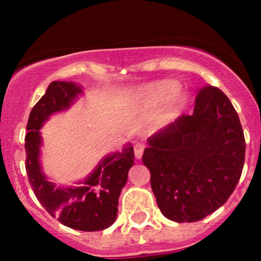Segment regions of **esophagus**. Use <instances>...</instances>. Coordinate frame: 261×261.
<instances>
[{
	"label": "esophagus",
	"instance_id": "1",
	"mask_svg": "<svg viewBox=\"0 0 261 261\" xmlns=\"http://www.w3.org/2000/svg\"><path fill=\"white\" fill-rule=\"evenodd\" d=\"M134 151L135 157H136L137 160H140V158L142 157L143 151H145V145H143V143H136V145L134 146Z\"/></svg>",
	"mask_w": 261,
	"mask_h": 261
}]
</instances>
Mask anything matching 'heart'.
<instances>
[{"instance_id":"b5f03b06","label":"heart","mask_w":261,"mask_h":261,"mask_svg":"<svg viewBox=\"0 0 261 261\" xmlns=\"http://www.w3.org/2000/svg\"><path fill=\"white\" fill-rule=\"evenodd\" d=\"M179 91V83L173 80H163L143 87L139 92L141 104L147 107H160L172 99ZM188 95L185 93L175 95L169 109L163 115V121H169L178 114L179 110L187 103Z\"/></svg>"}]
</instances>
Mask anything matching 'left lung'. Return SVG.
Listing matches in <instances>:
<instances>
[{"mask_svg":"<svg viewBox=\"0 0 261 261\" xmlns=\"http://www.w3.org/2000/svg\"><path fill=\"white\" fill-rule=\"evenodd\" d=\"M142 162L158 207L174 222H196L220 208L241 178L245 140L227 95L207 86L191 115H181L147 140Z\"/></svg>","mask_w":261,"mask_h":261,"instance_id":"left-lung-1","label":"left lung"}]
</instances>
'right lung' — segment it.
I'll return each instance as SVG.
<instances>
[{
	"instance_id": "1",
	"label": "right lung",
	"mask_w": 261,
	"mask_h": 261,
	"mask_svg": "<svg viewBox=\"0 0 261 261\" xmlns=\"http://www.w3.org/2000/svg\"><path fill=\"white\" fill-rule=\"evenodd\" d=\"M82 94V87L74 82L50 83L29 114L24 145L25 169L35 196L53 217L70 228L94 232L112 226L118 216L119 196L135 161L131 143H126L120 152L101 158L85 180L71 187H56L47 179L40 163V128L44 122L53 114L67 110Z\"/></svg>"
}]
</instances>
